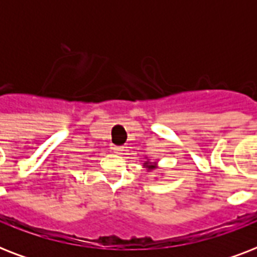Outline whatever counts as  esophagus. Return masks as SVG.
Masks as SVG:
<instances>
[{"label": "esophagus", "mask_w": 257, "mask_h": 257, "mask_svg": "<svg viewBox=\"0 0 257 257\" xmlns=\"http://www.w3.org/2000/svg\"><path fill=\"white\" fill-rule=\"evenodd\" d=\"M113 151H114V153H117V155H121L124 149L121 148V147H113Z\"/></svg>", "instance_id": "1"}]
</instances>
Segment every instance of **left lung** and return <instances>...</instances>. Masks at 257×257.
Segmentation results:
<instances>
[{
	"mask_svg": "<svg viewBox=\"0 0 257 257\" xmlns=\"http://www.w3.org/2000/svg\"><path fill=\"white\" fill-rule=\"evenodd\" d=\"M147 160L144 161V168H147L148 172H152V171H156L159 168V165H157V161H151L148 157H145Z\"/></svg>",
	"mask_w": 257,
	"mask_h": 257,
	"instance_id": "8db88e82",
	"label": "left lung"
}]
</instances>
